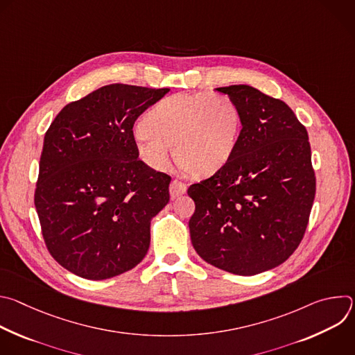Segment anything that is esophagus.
<instances>
[{"mask_svg":"<svg viewBox=\"0 0 355 355\" xmlns=\"http://www.w3.org/2000/svg\"><path fill=\"white\" fill-rule=\"evenodd\" d=\"M187 192V184L178 181V180H173L171 184H170V195L173 199L178 198L180 195L185 193Z\"/></svg>","mask_w":355,"mask_h":355,"instance_id":"1","label":"esophagus"}]
</instances>
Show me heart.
I'll return each mask as SVG.
<instances>
[{"instance_id": "obj_1", "label": "heart", "mask_w": 355, "mask_h": 355, "mask_svg": "<svg viewBox=\"0 0 355 355\" xmlns=\"http://www.w3.org/2000/svg\"><path fill=\"white\" fill-rule=\"evenodd\" d=\"M241 128L239 108L223 94L180 92L148 111L144 126L133 133L140 160L153 170L177 162L192 175L219 171L232 157Z\"/></svg>"}]
</instances>
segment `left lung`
Wrapping results in <instances>:
<instances>
[{"instance_id":"1","label":"left lung","mask_w":355,"mask_h":355,"mask_svg":"<svg viewBox=\"0 0 355 355\" xmlns=\"http://www.w3.org/2000/svg\"><path fill=\"white\" fill-rule=\"evenodd\" d=\"M240 112L229 162L192 184L191 241L200 259L256 275L289 259L305 234L316 193L306 128L281 99L250 85L216 88Z\"/></svg>"}]
</instances>
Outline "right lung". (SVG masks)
Returning a JSON list of instances; mask_svg holds the SVG:
<instances>
[{
	"mask_svg": "<svg viewBox=\"0 0 355 355\" xmlns=\"http://www.w3.org/2000/svg\"><path fill=\"white\" fill-rule=\"evenodd\" d=\"M170 88L101 87L67 104L44 135L35 189L52 257L85 279L136 267L150 222L170 200L171 177L139 160L133 125Z\"/></svg>",
	"mask_w": 355,
	"mask_h": 355,
	"instance_id": "1",
	"label": "right lung"
}]
</instances>
